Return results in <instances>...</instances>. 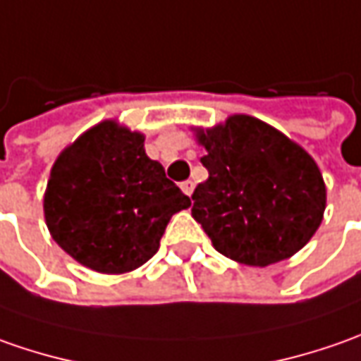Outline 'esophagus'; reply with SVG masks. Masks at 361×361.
I'll return each instance as SVG.
<instances>
[{"mask_svg":"<svg viewBox=\"0 0 361 361\" xmlns=\"http://www.w3.org/2000/svg\"><path fill=\"white\" fill-rule=\"evenodd\" d=\"M181 192L185 193V195H192L193 193V181L188 180V181H181Z\"/></svg>","mask_w":361,"mask_h":361,"instance_id":"34e87169","label":"esophagus"}]
</instances>
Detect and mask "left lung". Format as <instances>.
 Returning <instances> with one entry per match:
<instances>
[{"instance_id": "8db88e82", "label": "left lung", "mask_w": 361, "mask_h": 361, "mask_svg": "<svg viewBox=\"0 0 361 361\" xmlns=\"http://www.w3.org/2000/svg\"><path fill=\"white\" fill-rule=\"evenodd\" d=\"M209 178L193 192L192 216L219 254L266 267L298 254L326 209V183L300 143L262 119L233 114L192 128Z\"/></svg>"}]
</instances>
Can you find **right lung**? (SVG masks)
<instances>
[{
  "label": "right lung",
  "mask_w": 361,
  "mask_h": 361,
  "mask_svg": "<svg viewBox=\"0 0 361 361\" xmlns=\"http://www.w3.org/2000/svg\"><path fill=\"white\" fill-rule=\"evenodd\" d=\"M143 133L99 121L57 156L44 193L54 242L99 274H126L159 250L169 219L192 200L143 147Z\"/></svg>",
  "instance_id": "add662e5"
}]
</instances>
